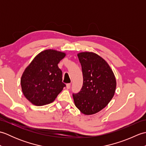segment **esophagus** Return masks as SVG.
Listing matches in <instances>:
<instances>
[{"label": "esophagus", "instance_id": "1", "mask_svg": "<svg viewBox=\"0 0 146 146\" xmlns=\"http://www.w3.org/2000/svg\"><path fill=\"white\" fill-rule=\"evenodd\" d=\"M70 86H71V83H68V84H66V88L67 89H70Z\"/></svg>", "mask_w": 146, "mask_h": 146}]
</instances>
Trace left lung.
<instances>
[{"instance_id":"obj_1","label":"left lung","mask_w":146,"mask_h":146,"mask_svg":"<svg viewBox=\"0 0 146 146\" xmlns=\"http://www.w3.org/2000/svg\"><path fill=\"white\" fill-rule=\"evenodd\" d=\"M82 65L83 86L73 94L75 106L85 115H92L103 109L113 98L116 79L112 70L104 59L92 52L78 54Z\"/></svg>"}]
</instances>
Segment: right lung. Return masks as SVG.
Listing matches in <instances>:
<instances>
[{"label": "right lung", "mask_w": 146, "mask_h": 146, "mask_svg": "<svg viewBox=\"0 0 146 146\" xmlns=\"http://www.w3.org/2000/svg\"><path fill=\"white\" fill-rule=\"evenodd\" d=\"M66 56L54 49L41 51L26 67L21 79L22 91L31 103L42 106L53 102L66 85L58 64Z\"/></svg>", "instance_id": "right-lung-1"}]
</instances>
